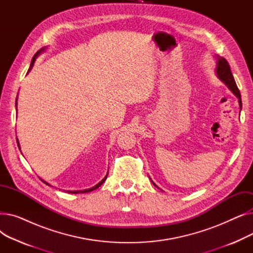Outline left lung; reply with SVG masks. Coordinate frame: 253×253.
I'll return each mask as SVG.
<instances>
[{
	"label": "left lung",
	"mask_w": 253,
	"mask_h": 253,
	"mask_svg": "<svg viewBox=\"0 0 253 253\" xmlns=\"http://www.w3.org/2000/svg\"><path fill=\"white\" fill-rule=\"evenodd\" d=\"M216 74L217 77L221 80V81L227 85L230 90L234 93V94L238 97L239 99V105H240V110L242 108V101H241V94L240 91H239L237 84L235 82V79L233 77V74L230 69V64L227 61V59H224L223 57H217V65H216ZM154 183V182H153ZM155 187L157 185L154 183ZM158 188V187H157Z\"/></svg>",
	"instance_id": "left-lung-1"
}]
</instances>
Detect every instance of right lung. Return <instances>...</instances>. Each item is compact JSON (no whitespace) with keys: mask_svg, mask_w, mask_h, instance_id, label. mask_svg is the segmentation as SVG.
Here are the masks:
<instances>
[{"mask_svg":"<svg viewBox=\"0 0 253 253\" xmlns=\"http://www.w3.org/2000/svg\"><path fill=\"white\" fill-rule=\"evenodd\" d=\"M44 50V48H42L41 50H39L37 53H36V55L33 57V60H32V63H31V66H30V69H29V72L32 70V68H33V65H34V63H35V60H36V58H37V56L40 54V53H41L42 51ZM16 105H17V98H16ZM17 140V139H16ZM17 144H18V148H19V143H18V141H17ZM108 173H109V172H108ZM106 177H108V174H106L105 175V177L99 182V183H97L96 185H95V187H93L92 189H88V190H84V191H74V192H71V193H74V194H78V193H88V192H91V191H93V190H95V189H97V188H99L100 187V185L105 181V179H106ZM44 183H46V184H48V185H50L49 183H47L46 181H44V180H42Z\"/></svg>","mask_w":253,"mask_h":253,"instance_id":"right-lung-1","label":"right lung"}]
</instances>
